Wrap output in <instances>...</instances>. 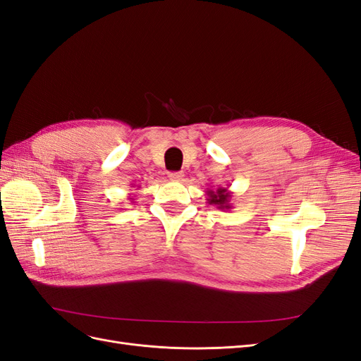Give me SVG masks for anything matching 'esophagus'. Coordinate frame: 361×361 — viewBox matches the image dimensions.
<instances>
[{
  "mask_svg": "<svg viewBox=\"0 0 361 361\" xmlns=\"http://www.w3.org/2000/svg\"><path fill=\"white\" fill-rule=\"evenodd\" d=\"M185 174L182 171H171L169 173V179L170 180H182Z\"/></svg>",
  "mask_w": 361,
  "mask_h": 361,
  "instance_id": "1",
  "label": "esophagus"
}]
</instances>
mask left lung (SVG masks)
Here are the masks:
<instances>
[{
	"mask_svg": "<svg viewBox=\"0 0 361 361\" xmlns=\"http://www.w3.org/2000/svg\"><path fill=\"white\" fill-rule=\"evenodd\" d=\"M206 195H207V203L209 204H214L216 206L218 209H232V203H231V199H232V191H228L227 188H216V190H212V188H207L206 190Z\"/></svg>",
	"mask_w": 361,
	"mask_h": 361,
	"instance_id": "8db88e82",
	"label": "left lung"
}]
</instances>
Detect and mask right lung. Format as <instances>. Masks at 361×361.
Segmentation results:
<instances>
[{
	"mask_svg": "<svg viewBox=\"0 0 361 361\" xmlns=\"http://www.w3.org/2000/svg\"><path fill=\"white\" fill-rule=\"evenodd\" d=\"M128 200H129V202H134V200H135V199H134V195H133V194H129V197H128Z\"/></svg>",
	"mask_w": 361,
	"mask_h": 361,
	"instance_id": "obj_1",
	"label": "right lung"
}]
</instances>
